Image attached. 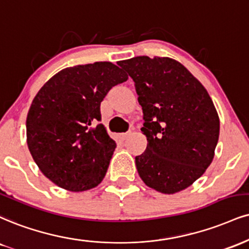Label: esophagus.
<instances>
[{
	"mask_svg": "<svg viewBox=\"0 0 249 249\" xmlns=\"http://www.w3.org/2000/svg\"><path fill=\"white\" fill-rule=\"evenodd\" d=\"M130 134H131L130 131H128V132H125V133H121L119 134V138H121L122 140H125L128 136H130Z\"/></svg>",
	"mask_w": 249,
	"mask_h": 249,
	"instance_id": "1",
	"label": "esophagus"
}]
</instances>
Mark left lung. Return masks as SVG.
<instances>
[{"label": "left lung", "instance_id": "8db88e82", "mask_svg": "<svg viewBox=\"0 0 249 249\" xmlns=\"http://www.w3.org/2000/svg\"><path fill=\"white\" fill-rule=\"evenodd\" d=\"M118 65L133 80L142 107L147 147L136 157L139 176L162 194L185 189L213 160L219 138L213 102L176 60L136 56Z\"/></svg>", "mask_w": 249, "mask_h": 249}]
</instances>
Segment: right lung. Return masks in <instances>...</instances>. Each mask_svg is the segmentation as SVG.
Here are the masks:
<instances>
[{
    "instance_id": "right-lung-1",
    "label": "right lung",
    "mask_w": 249,
    "mask_h": 249,
    "mask_svg": "<svg viewBox=\"0 0 249 249\" xmlns=\"http://www.w3.org/2000/svg\"><path fill=\"white\" fill-rule=\"evenodd\" d=\"M128 79L112 62L60 71L36 95L26 118V138L41 173L60 188L85 191L106 176L115 140L101 124V102Z\"/></svg>"
}]
</instances>
